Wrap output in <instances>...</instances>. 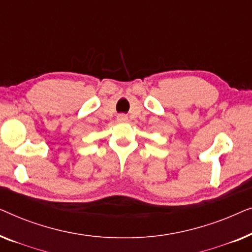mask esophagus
Returning <instances> with one entry per match:
<instances>
[{
  "mask_svg": "<svg viewBox=\"0 0 252 252\" xmlns=\"http://www.w3.org/2000/svg\"><path fill=\"white\" fill-rule=\"evenodd\" d=\"M117 119H118L119 122H125V120H127V116L124 115V113H120V115L117 116Z\"/></svg>",
  "mask_w": 252,
  "mask_h": 252,
  "instance_id": "obj_1",
  "label": "esophagus"
}]
</instances>
